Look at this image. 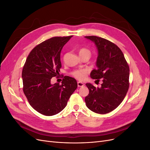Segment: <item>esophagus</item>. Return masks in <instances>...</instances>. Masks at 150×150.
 I'll use <instances>...</instances> for the list:
<instances>
[{"mask_svg": "<svg viewBox=\"0 0 150 150\" xmlns=\"http://www.w3.org/2000/svg\"><path fill=\"white\" fill-rule=\"evenodd\" d=\"M84 83H83L82 82H78V87H83V86H84Z\"/></svg>", "mask_w": 150, "mask_h": 150, "instance_id": "1", "label": "esophagus"}]
</instances>
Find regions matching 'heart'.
I'll use <instances>...</instances> for the list:
<instances>
[{
    "mask_svg": "<svg viewBox=\"0 0 150 150\" xmlns=\"http://www.w3.org/2000/svg\"><path fill=\"white\" fill-rule=\"evenodd\" d=\"M79 53L80 56L86 55V54H89V55L91 56V51L89 49L86 48H81L79 50ZM87 71H88L86 69L76 70L72 72V76L74 77L75 78L78 79L79 80H83L85 78L86 74L87 73Z\"/></svg>",
    "mask_w": 150,
    "mask_h": 150,
    "instance_id": "1",
    "label": "heart"
}]
</instances>
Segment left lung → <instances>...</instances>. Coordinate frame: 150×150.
Returning a JSON list of instances; mask_svg holds the SVG:
<instances>
[{"mask_svg":"<svg viewBox=\"0 0 150 150\" xmlns=\"http://www.w3.org/2000/svg\"><path fill=\"white\" fill-rule=\"evenodd\" d=\"M94 42L98 51L96 69L90 74L91 78L99 81L101 88L90 83L86 84L89 94L85 98L87 107L98 114H106L118 106L129 88V67L124 54L116 44L97 36H86Z\"/></svg>","mask_w":150,"mask_h":150,"instance_id":"8db88e82","label":"left lung"}]
</instances>
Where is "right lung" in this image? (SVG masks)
<instances>
[{
    "label": "right lung",
    "instance_id": "1",
    "mask_svg": "<svg viewBox=\"0 0 150 150\" xmlns=\"http://www.w3.org/2000/svg\"><path fill=\"white\" fill-rule=\"evenodd\" d=\"M72 35L54 37L36 46L29 53L22 72L23 91L35 110L53 116L66 106L78 87L76 80L66 76L62 84H51L61 67V52Z\"/></svg>",
    "mask_w": 150,
    "mask_h": 150
}]
</instances>
